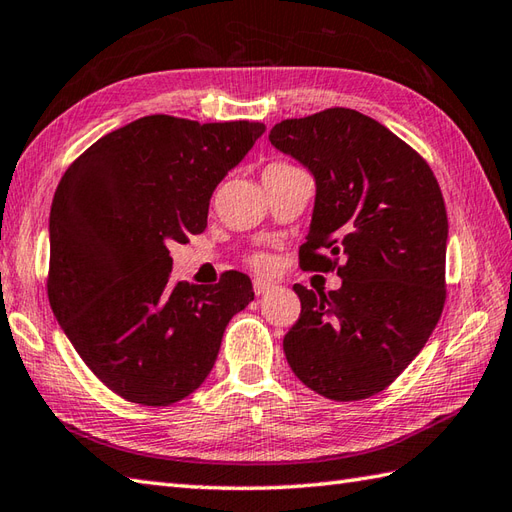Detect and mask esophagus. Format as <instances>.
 Wrapping results in <instances>:
<instances>
[{
    "label": "esophagus",
    "instance_id": "esophagus-1",
    "mask_svg": "<svg viewBox=\"0 0 512 512\" xmlns=\"http://www.w3.org/2000/svg\"><path fill=\"white\" fill-rule=\"evenodd\" d=\"M253 288H255V295H266V292L275 288V284H270V281H264V279H255Z\"/></svg>",
    "mask_w": 512,
    "mask_h": 512
}]
</instances>
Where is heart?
<instances>
[{"label": "heart", "instance_id": "heart-1", "mask_svg": "<svg viewBox=\"0 0 512 512\" xmlns=\"http://www.w3.org/2000/svg\"><path fill=\"white\" fill-rule=\"evenodd\" d=\"M270 167H284V162H275V165H270ZM253 264L262 268V266H266V259L264 257H255Z\"/></svg>", "mask_w": 512, "mask_h": 512}]
</instances>
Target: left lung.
Here are the masks:
<instances>
[{"mask_svg":"<svg viewBox=\"0 0 512 512\" xmlns=\"http://www.w3.org/2000/svg\"><path fill=\"white\" fill-rule=\"evenodd\" d=\"M268 138L317 184L303 268L343 259L339 290L292 288L301 317L284 336L288 365L325 398H369L418 356L444 308L449 222L438 180L385 125L347 107L288 118Z\"/></svg>","mask_w":512,"mask_h":512,"instance_id":"1","label":"left lung"}]
</instances>
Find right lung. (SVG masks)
Segmentation results:
<instances>
[{"mask_svg": "<svg viewBox=\"0 0 512 512\" xmlns=\"http://www.w3.org/2000/svg\"><path fill=\"white\" fill-rule=\"evenodd\" d=\"M264 132L154 114L96 140L63 173L50 209V308L125 400L167 407L193 394L228 321L255 299L237 270L215 286L173 281L169 246L204 231L215 187Z\"/></svg>", "mask_w": 512, "mask_h": 512, "instance_id": "1", "label": "right lung"}]
</instances>
